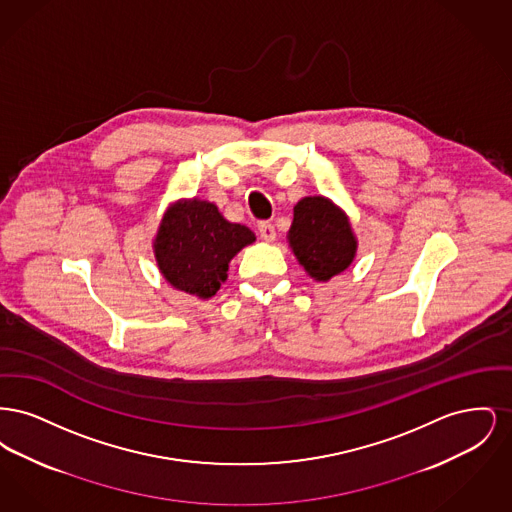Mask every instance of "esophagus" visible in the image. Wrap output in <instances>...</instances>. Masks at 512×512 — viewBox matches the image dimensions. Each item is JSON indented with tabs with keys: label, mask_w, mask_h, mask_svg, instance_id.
<instances>
[{
	"label": "esophagus",
	"mask_w": 512,
	"mask_h": 512,
	"mask_svg": "<svg viewBox=\"0 0 512 512\" xmlns=\"http://www.w3.org/2000/svg\"><path fill=\"white\" fill-rule=\"evenodd\" d=\"M257 230H259V236L265 240V242H274L276 240V230H274V226L267 222V220H263V222H259L257 224Z\"/></svg>",
	"instance_id": "34e87169"
}]
</instances>
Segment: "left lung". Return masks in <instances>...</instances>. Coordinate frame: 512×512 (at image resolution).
Masks as SVG:
<instances>
[{
	"label": "left lung",
	"instance_id": "8db88e82",
	"mask_svg": "<svg viewBox=\"0 0 512 512\" xmlns=\"http://www.w3.org/2000/svg\"><path fill=\"white\" fill-rule=\"evenodd\" d=\"M288 242L299 265L318 282L343 272L357 253V238L347 215L322 195L297 201Z\"/></svg>",
	"mask_w": 512,
	"mask_h": 512
}]
</instances>
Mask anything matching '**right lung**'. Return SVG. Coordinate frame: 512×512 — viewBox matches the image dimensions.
I'll use <instances>...</instances> for the list:
<instances>
[{
  "mask_svg": "<svg viewBox=\"0 0 512 512\" xmlns=\"http://www.w3.org/2000/svg\"><path fill=\"white\" fill-rule=\"evenodd\" d=\"M255 234L224 219L215 203L180 199L163 215L153 251L161 274L180 292L209 299L226 280L228 263Z\"/></svg>",
  "mask_w": 512,
  "mask_h": 512,
  "instance_id": "obj_1",
  "label": "right lung"
}]
</instances>
